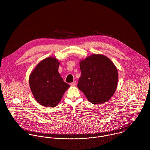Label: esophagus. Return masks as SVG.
Returning <instances> with one entry per match:
<instances>
[{
	"label": "esophagus",
	"instance_id": "esophagus-1",
	"mask_svg": "<svg viewBox=\"0 0 150 150\" xmlns=\"http://www.w3.org/2000/svg\"><path fill=\"white\" fill-rule=\"evenodd\" d=\"M70 86H76V81H73V83H70Z\"/></svg>",
	"mask_w": 150,
	"mask_h": 150
}]
</instances>
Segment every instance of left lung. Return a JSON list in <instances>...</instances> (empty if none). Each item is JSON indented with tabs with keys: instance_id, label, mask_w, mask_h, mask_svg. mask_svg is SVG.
<instances>
[{
	"instance_id": "1",
	"label": "left lung",
	"mask_w": 150,
	"mask_h": 150,
	"mask_svg": "<svg viewBox=\"0 0 150 150\" xmlns=\"http://www.w3.org/2000/svg\"><path fill=\"white\" fill-rule=\"evenodd\" d=\"M81 76L77 84L93 104H102L116 91L118 73L113 62L106 56L93 54L80 61Z\"/></svg>"
}]
</instances>
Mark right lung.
<instances>
[{
  "label": "right lung",
  "instance_id": "add662e5",
  "mask_svg": "<svg viewBox=\"0 0 150 150\" xmlns=\"http://www.w3.org/2000/svg\"><path fill=\"white\" fill-rule=\"evenodd\" d=\"M60 62L54 57L39 62L30 74L29 83L36 100L44 107H55L70 86L58 72Z\"/></svg>",
  "mask_w": 150,
  "mask_h": 150
}]
</instances>
